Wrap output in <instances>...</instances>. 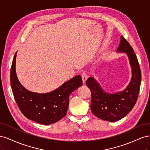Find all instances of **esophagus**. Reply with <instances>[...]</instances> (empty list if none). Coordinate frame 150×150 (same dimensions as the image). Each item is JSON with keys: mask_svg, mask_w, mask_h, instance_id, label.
I'll return each mask as SVG.
<instances>
[{"mask_svg": "<svg viewBox=\"0 0 150 150\" xmlns=\"http://www.w3.org/2000/svg\"><path fill=\"white\" fill-rule=\"evenodd\" d=\"M81 77H82L83 83H86V81L87 80V79H88V75H87V74H86V72H83V73L82 74V75H81Z\"/></svg>", "mask_w": 150, "mask_h": 150, "instance_id": "esophagus-1", "label": "esophagus"}]
</instances>
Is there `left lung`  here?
Here are the masks:
<instances>
[{"mask_svg": "<svg viewBox=\"0 0 150 150\" xmlns=\"http://www.w3.org/2000/svg\"><path fill=\"white\" fill-rule=\"evenodd\" d=\"M117 52H125L129 59L132 76L128 85L121 91L106 92L98 81L89 77L86 84L91 92V110L93 114L104 121L114 122L126 116L137 101L142 81V73L137 56L128 42L121 36Z\"/></svg>", "mask_w": 150, "mask_h": 150, "instance_id": "8db88e82", "label": "left lung"}]
</instances>
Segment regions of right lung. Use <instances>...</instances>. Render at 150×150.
Returning <instances> with one entry per match:
<instances>
[{"instance_id": "1", "label": "right lung", "mask_w": 150, "mask_h": 150, "mask_svg": "<svg viewBox=\"0 0 150 150\" xmlns=\"http://www.w3.org/2000/svg\"><path fill=\"white\" fill-rule=\"evenodd\" d=\"M17 52L11 70V84L18 107L27 118L41 125L53 124L66 115L70 94L83 84L80 75L76 76L47 93L31 92L22 86L16 71Z\"/></svg>"}]
</instances>
